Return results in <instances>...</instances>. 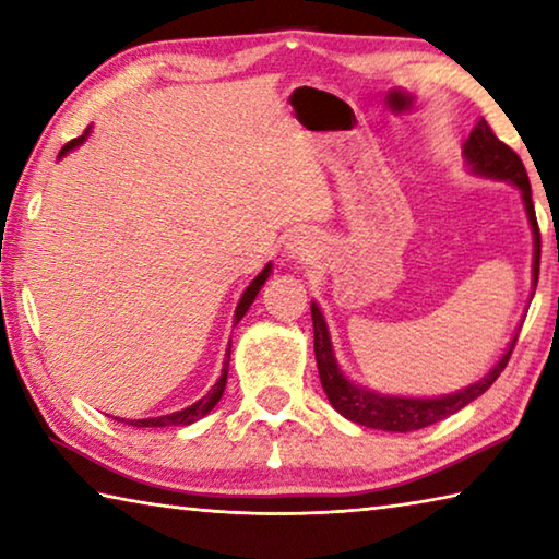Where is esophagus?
Listing matches in <instances>:
<instances>
[{
    "label": "esophagus",
    "instance_id": "esophagus-1",
    "mask_svg": "<svg viewBox=\"0 0 559 559\" xmlns=\"http://www.w3.org/2000/svg\"><path fill=\"white\" fill-rule=\"evenodd\" d=\"M318 251V236L313 231H296L288 239L286 249H283V257H286V261H293V263H302V261H310L316 257Z\"/></svg>",
    "mask_w": 559,
    "mask_h": 559
}]
</instances>
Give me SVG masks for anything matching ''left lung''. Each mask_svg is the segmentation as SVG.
I'll list each match as a JSON object with an SVG mask.
<instances>
[{
    "label": "left lung",
    "instance_id": "obj_1",
    "mask_svg": "<svg viewBox=\"0 0 559 559\" xmlns=\"http://www.w3.org/2000/svg\"><path fill=\"white\" fill-rule=\"evenodd\" d=\"M463 159H466V167L476 177L510 182L520 189V197H523V206H525L530 229H533V241H535V251H533V288H535L537 273H540V229H537L533 194H530V179L523 167V159H520L506 143H500L496 132L490 130V126L484 118L476 122V128L471 130L468 140L463 143ZM310 316H313L316 362L320 372V384H323L330 404L335 406V412L343 414L345 419L359 424V427L394 431V433H406V431L429 427V424L447 419V416H451L453 412H459L473 400H478V396L498 380L500 372L506 370L518 340V335H513L503 357L490 367L488 374L480 377L478 382L463 386L459 392L441 394V396H400V394H382L377 390H367V386L347 380L343 367L337 365L333 340H330L325 316L323 310L318 308V302H310Z\"/></svg>",
    "mask_w": 559,
    "mask_h": 559
}]
</instances>
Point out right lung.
<instances>
[{
    "mask_svg": "<svg viewBox=\"0 0 559 559\" xmlns=\"http://www.w3.org/2000/svg\"><path fill=\"white\" fill-rule=\"evenodd\" d=\"M88 132H91V128L83 132L81 138H75V140H71L69 145H63V150L59 153V159L63 157V155H69L71 150H75L79 145H83V140L88 138ZM271 269H273V263L269 261L266 263V269H263L257 278H253L249 286H246V290H243V296H241V300H239V306H236V310H234V325L239 323V320L246 316V310L251 308V302L257 300V296H259V290L263 288V283L269 281V276H271ZM229 357H231V345L226 347V357H224V367H222V377L219 380H216V384L212 386L210 392H206L202 400H197L194 404H189V406H185V409H179V412H173V414H163V416H150V419H116L118 421H126V424H130V427H138V429H147V427H189V424H194L197 419H202V416H206L210 414L214 406H216V402L222 400V394H224V386H226V374H229Z\"/></svg>",
    "mask_w": 559,
    "mask_h": 559,
    "instance_id": "add662e5",
    "label": "right lung"
}]
</instances>
